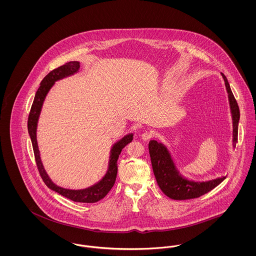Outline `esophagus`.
<instances>
[{"label": "esophagus", "mask_w": 256, "mask_h": 256, "mask_svg": "<svg viewBox=\"0 0 256 256\" xmlns=\"http://www.w3.org/2000/svg\"><path fill=\"white\" fill-rule=\"evenodd\" d=\"M153 132H143L142 134V136H141V138L144 140V141H147V140H149V139H151V138H153Z\"/></svg>", "instance_id": "34e87169"}]
</instances>
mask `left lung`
<instances>
[{"label":"left lung","mask_w":256,"mask_h":256,"mask_svg":"<svg viewBox=\"0 0 256 256\" xmlns=\"http://www.w3.org/2000/svg\"><path fill=\"white\" fill-rule=\"evenodd\" d=\"M222 77L225 82L230 109L233 120V147L236 148L238 143V128L240 120V109L235 96L231 90L228 80L223 73ZM149 153L153 172L158 185L164 195L174 200H189L200 197L212 191L219 185L226 176L218 177L204 182H196L188 180L182 176L174 162V160L166 147L156 140L149 142Z\"/></svg>","instance_id":"obj_1"}]
</instances>
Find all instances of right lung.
<instances>
[{
  "label": "right lung",
  "mask_w": 256,
  "mask_h": 256,
  "mask_svg": "<svg viewBox=\"0 0 256 256\" xmlns=\"http://www.w3.org/2000/svg\"><path fill=\"white\" fill-rule=\"evenodd\" d=\"M80 69V62L78 61H70L65 63L64 65L60 66L58 68L50 71L44 79L40 82V88L36 92L35 98L33 101L30 114L28 117V132L32 141V146L34 150V155L36 164L39 170L40 176L44 180V184L52 190L58 192L61 196L67 198L69 200H72L74 202H96L101 198L105 197L109 191L112 189V187L115 184L117 172H118V156L122 150V148L132 141L134 134H130L118 140L117 143H115L111 149V155L109 160V166L108 170L104 177L99 181L98 183L92 185V187H88L86 189L82 190H70L65 189L62 187H59L56 185L52 179L48 177V174L46 172L40 157L39 147L37 143V126H38V120H39L40 113L42 110V103L44 98L52 88V86L54 84V82L58 80L63 79L65 77L71 76L75 73H77Z\"/></svg>",
  "instance_id": "1"
}]
</instances>
